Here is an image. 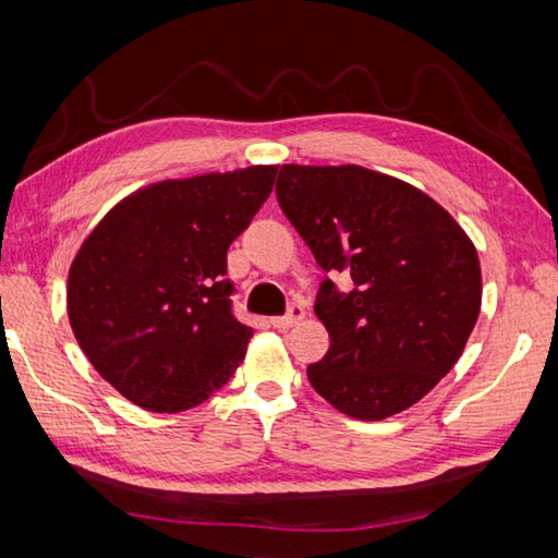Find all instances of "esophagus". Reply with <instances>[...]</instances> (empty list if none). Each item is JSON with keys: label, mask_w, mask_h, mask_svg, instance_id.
Masks as SVG:
<instances>
[{"label": "esophagus", "mask_w": 558, "mask_h": 558, "mask_svg": "<svg viewBox=\"0 0 558 558\" xmlns=\"http://www.w3.org/2000/svg\"><path fill=\"white\" fill-rule=\"evenodd\" d=\"M302 317H305V310H302V305H298V302H292L286 315H282V317H270V325L276 327V329H290L292 325H298Z\"/></svg>", "instance_id": "1"}]
</instances>
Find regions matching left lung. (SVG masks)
Masks as SVG:
<instances>
[{"mask_svg":"<svg viewBox=\"0 0 558 558\" xmlns=\"http://www.w3.org/2000/svg\"><path fill=\"white\" fill-rule=\"evenodd\" d=\"M278 204L323 280L315 315L327 327L313 389L337 411L381 421L421 401L468 344L483 302L477 251L421 189L374 169L282 165Z\"/></svg>","mask_w":558,"mask_h":558,"instance_id":"left-lung-1","label":"left lung"}]
</instances>
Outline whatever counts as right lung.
<instances>
[{
	"mask_svg": "<svg viewBox=\"0 0 558 558\" xmlns=\"http://www.w3.org/2000/svg\"><path fill=\"white\" fill-rule=\"evenodd\" d=\"M278 167L149 184L112 206L69 270L83 354L128 401L194 409L231 379L251 327L233 317L229 245L268 199Z\"/></svg>",
	"mask_w": 558,
	"mask_h": 558,
	"instance_id": "add662e5",
	"label": "right lung"
}]
</instances>
